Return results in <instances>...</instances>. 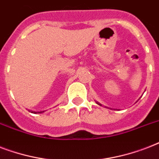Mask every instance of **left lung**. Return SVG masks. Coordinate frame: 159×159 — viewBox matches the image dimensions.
<instances>
[{
  "mask_svg": "<svg viewBox=\"0 0 159 159\" xmlns=\"http://www.w3.org/2000/svg\"><path fill=\"white\" fill-rule=\"evenodd\" d=\"M97 102V105H100V106H102V105L101 104V103H99V102ZM105 107H106V106H105Z\"/></svg>",
  "mask_w": 159,
  "mask_h": 159,
  "instance_id": "left-lung-1",
  "label": "left lung"
}]
</instances>
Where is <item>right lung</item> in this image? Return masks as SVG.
Listing matches in <instances>:
<instances>
[{"label": "right lung", "instance_id": "right-lung-1", "mask_svg": "<svg viewBox=\"0 0 159 159\" xmlns=\"http://www.w3.org/2000/svg\"><path fill=\"white\" fill-rule=\"evenodd\" d=\"M31 111V112H32V113H34V114H37V113H43V112H44V111Z\"/></svg>", "mask_w": 159, "mask_h": 159}]
</instances>
